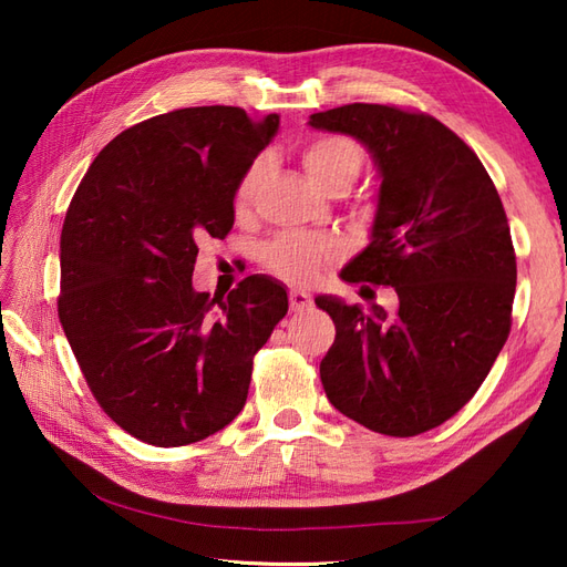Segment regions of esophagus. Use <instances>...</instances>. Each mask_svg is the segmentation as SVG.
I'll use <instances>...</instances> for the list:
<instances>
[{
    "mask_svg": "<svg viewBox=\"0 0 567 567\" xmlns=\"http://www.w3.org/2000/svg\"><path fill=\"white\" fill-rule=\"evenodd\" d=\"M288 305H290V312H305V310H310L312 307V300H310V296L305 293V290H290L288 293Z\"/></svg>",
    "mask_w": 567,
    "mask_h": 567,
    "instance_id": "1",
    "label": "esophagus"
}]
</instances>
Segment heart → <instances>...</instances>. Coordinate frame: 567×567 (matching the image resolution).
Here are the masks:
<instances>
[{"instance_id":"obj_1","label":"heart","mask_w":567,"mask_h":567,"mask_svg":"<svg viewBox=\"0 0 567 567\" xmlns=\"http://www.w3.org/2000/svg\"><path fill=\"white\" fill-rule=\"evenodd\" d=\"M300 163L310 179L323 188H348L364 167V148L348 134H315L300 146ZM265 163L255 161L246 167L234 192V213L246 217L260 188ZM331 246L323 238L305 231H284L260 250L262 265L290 284H307L329 262Z\"/></svg>"}]
</instances>
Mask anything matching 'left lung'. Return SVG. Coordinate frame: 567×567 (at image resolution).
I'll use <instances>...</instances> for the list:
<instances>
[{
    "label": "left lung",
    "mask_w": 567,
    "mask_h": 567,
    "mask_svg": "<svg viewBox=\"0 0 567 567\" xmlns=\"http://www.w3.org/2000/svg\"><path fill=\"white\" fill-rule=\"evenodd\" d=\"M310 125L357 136L379 163L373 238L342 279L400 300L388 317L317 298L336 323L326 398L373 433L433 431L471 402L511 333L518 271L502 198L475 151L427 113L348 104Z\"/></svg>",
    "instance_id": "8db88e82"
}]
</instances>
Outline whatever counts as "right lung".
I'll list each match as a JSON object with an SVG mask.
<instances>
[{
    "mask_svg": "<svg viewBox=\"0 0 567 567\" xmlns=\"http://www.w3.org/2000/svg\"><path fill=\"white\" fill-rule=\"evenodd\" d=\"M277 127L238 106L148 117L101 148L68 205L59 319L94 400L136 440L182 447L229 425L288 312L267 277L221 300L192 286L198 246L231 231L236 184Z\"/></svg>",
    "mask_w": 567,
    "mask_h": 567,
    "instance_id": "obj_1",
    "label": "right lung"
}]
</instances>
